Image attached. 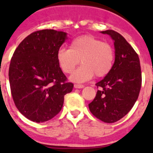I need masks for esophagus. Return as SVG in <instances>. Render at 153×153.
<instances>
[{"label": "esophagus", "mask_w": 153, "mask_h": 153, "mask_svg": "<svg viewBox=\"0 0 153 153\" xmlns=\"http://www.w3.org/2000/svg\"><path fill=\"white\" fill-rule=\"evenodd\" d=\"M84 86L82 84H74V88L76 89H80V88H83Z\"/></svg>", "instance_id": "1"}]
</instances>
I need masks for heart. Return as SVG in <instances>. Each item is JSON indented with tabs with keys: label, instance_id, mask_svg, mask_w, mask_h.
<instances>
[{
	"label": "heart",
	"instance_id": "b5f03b06",
	"mask_svg": "<svg viewBox=\"0 0 153 153\" xmlns=\"http://www.w3.org/2000/svg\"><path fill=\"white\" fill-rule=\"evenodd\" d=\"M115 51L112 45L92 35H83L74 39L70 49L57 51L56 60L65 74H72L76 67L83 64L70 76L74 82H85L93 77L107 75L113 67Z\"/></svg>",
	"mask_w": 153,
	"mask_h": 153
}]
</instances>
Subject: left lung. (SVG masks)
I'll list each match as a JSON object with an SVG mask.
<instances>
[{
    "label": "left lung",
    "instance_id": "1",
    "mask_svg": "<svg viewBox=\"0 0 153 153\" xmlns=\"http://www.w3.org/2000/svg\"><path fill=\"white\" fill-rule=\"evenodd\" d=\"M114 40L115 62L111 71L96 84L95 98L89 104L94 117L113 123L125 117L137 100L142 85L139 56L123 36L113 30L102 31Z\"/></svg>",
    "mask_w": 153,
    "mask_h": 153
}]
</instances>
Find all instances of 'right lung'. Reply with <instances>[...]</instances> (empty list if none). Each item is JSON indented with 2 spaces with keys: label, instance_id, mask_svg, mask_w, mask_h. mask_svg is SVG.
I'll return each mask as SVG.
<instances>
[{
  "label": "right lung",
  "instance_id": "add662e5",
  "mask_svg": "<svg viewBox=\"0 0 153 153\" xmlns=\"http://www.w3.org/2000/svg\"><path fill=\"white\" fill-rule=\"evenodd\" d=\"M67 33L41 30L28 35L10 60L9 82L16 107L28 120L48 121L60 113L64 96L74 84L67 82L56 60Z\"/></svg>",
  "mask_w": 153,
  "mask_h": 153
}]
</instances>
